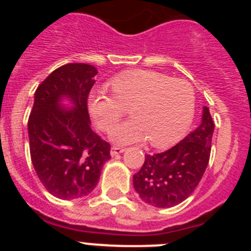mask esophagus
<instances>
[{
  "label": "esophagus",
  "mask_w": 251,
  "mask_h": 251,
  "mask_svg": "<svg viewBox=\"0 0 251 251\" xmlns=\"http://www.w3.org/2000/svg\"><path fill=\"white\" fill-rule=\"evenodd\" d=\"M123 152H124V148H121V147H112V150H110V154H112V157L118 156V154H121V153Z\"/></svg>",
  "instance_id": "obj_1"
}]
</instances>
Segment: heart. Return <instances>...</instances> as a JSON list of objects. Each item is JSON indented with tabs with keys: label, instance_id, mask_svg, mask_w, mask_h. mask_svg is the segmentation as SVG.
<instances>
[{
	"label": "heart",
	"instance_id": "obj_1",
	"mask_svg": "<svg viewBox=\"0 0 251 251\" xmlns=\"http://www.w3.org/2000/svg\"><path fill=\"white\" fill-rule=\"evenodd\" d=\"M113 94L93 93L89 110L100 129L109 132L130 106L133 118L112 132L117 145L148 139L153 147L178 141L190 128L196 108L194 86L154 70H130L110 81Z\"/></svg>",
	"mask_w": 251,
	"mask_h": 251
}]
</instances>
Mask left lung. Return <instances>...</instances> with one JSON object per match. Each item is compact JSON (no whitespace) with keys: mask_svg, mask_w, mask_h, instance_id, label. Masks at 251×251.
Segmentation results:
<instances>
[{"mask_svg":"<svg viewBox=\"0 0 251 251\" xmlns=\"http://www.w3.org/2000/svg\"><path fill=\"white\" fill-rule=\"evenodd\" d=\"M214 129L210 110L203 106L201 124L194 132L165 152L147 154L133 176V186L142 200L163 208L185 201L205 174Z\"/></svg>","mask_w":251,"mask_h":251,"instance_id":"1","label":"left lung"}]
</instances>
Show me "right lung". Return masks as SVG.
<instances>
[{"mask_svg": "<svg viewBox=\"0 0 251 251\" xmlns=\"http://www.w3.org/2000/svg\"><path fill=\"white\" fill-rule=\"evenodd\" d=\"M97 74L89 64H66L35 92L27 123L31 161L44 187L57 199L89 195L110 158V145L90 128L88 95ZM64 98L73 108H63Z\"/></svg>", "mask_w": 251, "mask_h": 251, "instance_id": "right-lung-1", "label": "right lung"}]
</instances>
